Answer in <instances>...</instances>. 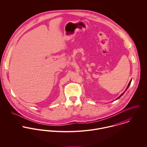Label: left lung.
Wrapping results in <instances>:
<instances>
[{
  "mask_svg": "<svg viewBox=\"0 0 147 147\" xmlns=\"http://www.w3.org/2000/svg\"><path fill=\"white\" fill-rule=\"evenodd\" d=\"M131 80H132V79L130 80V82H129V84H128V86H127V88H126V90H125V92H123L122 94H121V95H120V96H119V97H118V98H117L116 100H118V99H119V98H120V97H121V96H122V95H123V94L125 93V92H126V90H127V89H128V88L129 87V85L131 84Z\"/></svg>",
  "mask_w": 147,
  "mask_h": 147,
  "instance_id": "8db88e82",
  "label": "left lung"
}]
</instances>
